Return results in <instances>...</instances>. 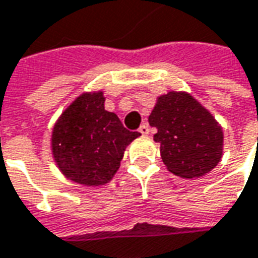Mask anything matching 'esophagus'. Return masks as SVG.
I'll return each instance as SVG.
<instances>
[{
	"instance_id": "obj_1",
	"label": "esophagus",
	"mask_w": 258,
	"mask_h": 258,
	"mask_svg": "<svg viewBox=\"0 0 258 258\" xmlns=\"http://www.w3.org/2000/svg\"><path fill=\"white\" fill-rule=\"evenodd\" d=\"M138 131H140V133H141L143 136H147V134L150 133V128H148V125H147V124H143V125H141V127L138 128Z\"/></svg>"
}]
</instances>
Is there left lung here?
<instances>
[{
  "label": "left lung",
  "instance_id": "8db88e82",
  "mask_svg": "<svg viewBox=\"0 0 258 258\" xmlns=\"http://www.w3.org/2000/svg\"><path fill=\"white\" fill-rule=\"evenodd\" d=\"M157 128L161 158L180 178H201L220 162L223 130L210 111L186 92L171 90L157 99L148 117Z\"/></svg>",
  "mask_w": 258,
  "mask_h": 258
}]
</instances>
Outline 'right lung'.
Instances as JSON below:
<instances>
[{"instance_id": "obj_1", "label": "right lung", "mask_w": 258, "mask_h": 258, "mask_svg": "<svg viewBox=\"0 0 258 258\" xmlns=\"http://www.w3.org/2000/svg\"><path fill=\"white\" fill-rule=\"evenodd\" d=\"M103 92H86L70 103L52 130V155L60 172L85 186L113 179L127 145L141 134L124 128L104 108Z\"/></svg>"}]
</instances>
